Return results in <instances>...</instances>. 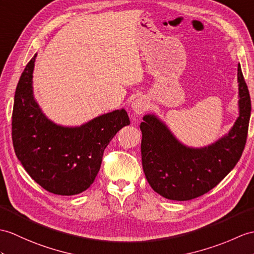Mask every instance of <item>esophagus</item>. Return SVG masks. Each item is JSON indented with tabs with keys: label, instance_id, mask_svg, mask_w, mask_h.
<instances>
[{
	"label": "esophagus",
	"instance_id": "34e87169",
	"mask_svg": "<svg viewBox=\"0 0 254 254\" xmlns=\"http://www.w3.org/2000/svg\"><path fill=\"white\" fill-rule=\"evenodd\" d=\"M147 107H148V105H147L146 99L143 97H138L132 103V109L134 113L137 115L143 114L144 111L147 109Z\"/></svg>",
	"mask_w": 254,
	"mask_h": 254
}]
</instances>
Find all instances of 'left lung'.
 I'll list each match as a JSON object with an SVG mask.
<instances>
[{
  "instance_id": "8db88e82",
  "label": "left lung",
  "mask_w": 254,
  "mask_h": 254,
  "mask_svg": "<svg viewBox=\"0 0 254 254\" xmlns=\"http://www.w3.org/2000/svg\"><path fill=\"white\" fill-rule=\"evenodd\" d=\"M239 117L214 144L190 148L181 144L163 122L147 115L140 123L141 162L147 181L162 197L186 201L214 188L237 164L245 149L251 99L238 64Z\"/></svg>"
}]
</instances>
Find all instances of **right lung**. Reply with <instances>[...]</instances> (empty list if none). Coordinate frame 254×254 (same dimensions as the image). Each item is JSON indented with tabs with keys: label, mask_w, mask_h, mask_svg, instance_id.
Returning <instances> with one entry per match:
<instances>
[{
	"label": "right lung",
	"mask_w": 254,
	"mask_h": 254,
	"mask_svg": "<svg viewBox=\"0 0 254 254\" xmlns=\"http://www.w3.org/2000/svg\"><path fill=\"white\" fill-rule=\"evenodd\" d=\"M37 54L16 87L11 138L15 154L28 174L45 190L72 196L95 180L104 150L123 127L129 125L125 109L102 115L85 125L66 127L47 119L34 100L32 72Z\"/></svg>",
	"instance_id": "1"
}]
</instances>
